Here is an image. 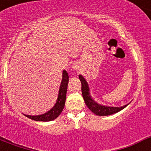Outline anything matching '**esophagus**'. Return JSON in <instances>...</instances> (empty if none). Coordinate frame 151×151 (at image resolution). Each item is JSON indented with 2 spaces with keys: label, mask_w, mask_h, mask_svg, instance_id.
<instances>
[{
  "label": "esophagus",
  "mask_w": 151,
  "mask_h": 151,
  "mask_svg": "<svg viewBox=\"0 0 151 151\" xmlns=\"http://www.w3.org/2000/svg\"><path fill=\"white\" fill-rule=\"evenodd\" d=\"M72 68H73V69H78V66H77L76 64L74 63L73 65V66H72Z\"/></svg>",
  "instance_id": "obj_1"
}]
</instances>
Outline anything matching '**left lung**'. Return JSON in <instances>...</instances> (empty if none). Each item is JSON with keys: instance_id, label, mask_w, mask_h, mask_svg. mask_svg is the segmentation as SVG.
Segmentation results:
<instances>
[{"instance_id": "8db88e82", "label": "left lung", "mask_w": 151, "mask_h": 151, "mask_svg": "<svg viewBox=\"0 0 151 151\" xmlns=\"http://www.w3.org/2000/svg\"><path fill=\"white\" fill-rule=\"evenodd\" d=\"M80 81L82 82V94L83 96L84 101H85V104L87 105L89 110L94 113V114L97 116H109L114 114L117 112L120 111L122 109L127 106L128 104L125 105L123 106H119V107H114V106H104V105L99 104L97 102L92 99L91 96L90 95V89H89L88 82L84 78L82 75L78 76Z\"/></svg>"}]
</instances>
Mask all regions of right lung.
<instances>
[{
    "instance_id": "obj_1",
    "label": "right lung",
    "mask_w": 151,
    "mask_h": 151,
    "mask_svg": "<svg viewBox=\"0 0 151 151\" xmlns=\"http://www.w3.org/2000/svg\"><path fill=\"white\" fill-rule=\"evenodd\" d=\"M68 82H69V76L66 70L63 71L62 81H61L60 86L59 89V94L57 97V102L55 105L47 113L38 116H29L25 115L28 118L35 121H42V122H48L57 119L60 114L62 113L65 106L66 97V91H67Z\"/></svg>"
}]
</instances>
